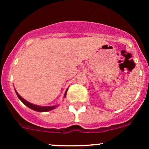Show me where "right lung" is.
<instances>
[{
    "mask_svg": "<svg viewBox=\"0 0 149 149\" xmlns=\"http://www.w3.org/2000/svg\"><path fill=\"white\" fill-rule=\"evenodd\" d=\"M67 91H68V88L66 89L65 94H64V98L66 97V93H67ZM15 91H16V95H17V97H19V99L24 104L26 107H28L29 108H30V109H33V110L34 111H37V112H48V111H50V110H52V109H55V108L58 107V105H54V106H39V105L33 104L29 102L26 101V100H25L24 99L22 98L16 90H15Z\"/></svg>",
    "mask_w": 149,
    "mask_h": 149,
    "instance_id": "right-lung-1",
    "label": "right lung"
}]
</instances>
